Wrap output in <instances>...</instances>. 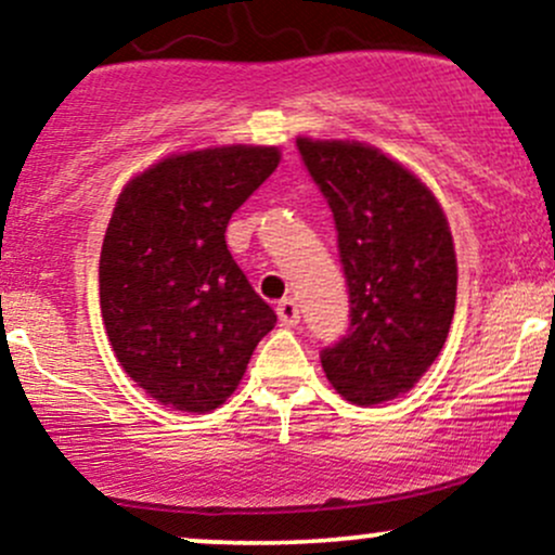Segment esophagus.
Wrapping results in <instances>:
<instances>
[{
  "instance_id": "esophagus-1",
  "label": "esophagus",
  "mask_w": 555,
  "mask_h": 555,
  "mask_svg": "<svg viewBox=\"0 0 555 555\" xmlns=\"http://www.w3.org/2000/svg\"><path fill=\"white\" fill-rule=\"evenodd\" d=\"M276 315H279V321H282V326H297V323H299L297 299H292V297L282 299V302L276 305Z\"/></svg>"
}]
</instances>
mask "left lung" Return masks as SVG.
<instances>
[{
    "mask_svg": "<svg viewBox=\"0 0 555 555\" xmlns=\"http://www.w3.org/2000/svg\"><path fill=\"white\" fill-rule=\"evenodd\" d=\"M326 197L349 289V328L321 349L331 386L380 404L417 384L441 354L456 305L449 221L412 171L373 145L297 138Z\"/></svg>",
    "mask_w": 555,
    "mask_h": 555,
    "instance_id": "8db88e82",
    "label": "left lung"
}]
</instances>
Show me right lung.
<instances>
[{
	"label": "right lung",
	"instance_id": "right-lung-1",
	"mask_svg": "<svg viewBox=\"0 0 555 555\" xmlns=\"http://www.w3.org/2000/svg\"><path fill=\"white\" fill-rule=\"evenodd\" d=\"M279 149L227 145L169 156L127 182L99 263L114 354L145 393L211 412L237 388L276 323L227 250V224L279 167Z\"/></svg>",
	"mask_w": 555,
	"mask_h": 555
}]
</instances>
